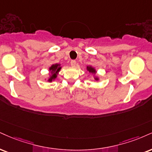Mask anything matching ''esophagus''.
I'll return each instance as SVG.
<instances>
[{
	"instance_id": "esophagus-1",
	"label": "esophagus",
	"mask_w": 152,
	"mask_h": 152,
	"mask_svg": "<svg viewBox=\"0 0 152 152\" xmlns=\"http://www.w3.org/2000/svg\"><path fill=\"white\" fill-rule=\"evenodd\" d=\"M71 66L72 67H75V66H76V61H75V60H72V61H71Z\"/></svg>"
}]
</instances>
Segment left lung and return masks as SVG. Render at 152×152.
<instances>
[{"label":"left lung","instance_id":"obj_1","mask_svg":"<svg viewBox=\"0 0 152 152\" xmlns=\"http://www.w3.org/2000/svg\"><path fill=\"white\" fill-rule=\"evenodd\" d=\"M86 70L88 71V72L90 73V74H93V76H94V80H96V81H99L100 78L98 77V76H96L97 71H96V69H95L94 66H86Z\"/></svg>","mask_w":152,"mask_h":152}]
</instances>
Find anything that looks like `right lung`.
Listing matches in <instances>:
<instances>
[{
    "instance_id": "1",
    "label": "right lung",
    "mask_w": 152,
    "mask_h": 152,
    "mask_svg": "<svg viewBox=\"0 0 152 152\" xmlns=\"http://www.w3.org/2000/svg\"><path fill=\"white\" fill-rule=\"evenodd\" d=\"M61 64H54L51 65V66L49 67V76L47 78V81L49 83H52V81H55V79L57 78L60 70H61L62 67L61 66ZM47 78H45L46 80Z\"/></svg>"
}]
</instances>
